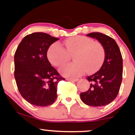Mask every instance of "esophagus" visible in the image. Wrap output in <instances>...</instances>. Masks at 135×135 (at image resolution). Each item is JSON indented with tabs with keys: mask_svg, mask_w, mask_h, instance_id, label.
<instances>
[{
	"mask_svg": "<svg viewBox=\"0 0 135 135\" xmlns=\"http://www.w3.org/2000/svg\"><path fill=\"white\" fill-rule=\"evenodd\" d=\"M66 80H69V81H72V82H76L78 80V79H71V78H67Z\"/></svg>",
	"mask_w": 135,
	"mask_h": 135,
	"instance_id": "esophagus-1",
	"label": "esophagus"
}]
</instances>
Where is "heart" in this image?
Returning a JSON list of instances; mask_svg holds the SVG:
<instances>
[{
  "label": "heart",
  "mask_w": 135,
  "mask_h": 135,
  "mask_svg": "<svg viewBox=\"0 0 135 135\" xmlns=\"http://www.w3.org/2000/svg\"><path fill=\"white\" fill-rule=\"evenodd\" d=\"M65 49L55 43L48 49L47 56L52 65L60 67L73 56V63L65 65L60 69L63 76L70 78L79 77L85 71L94 74L100 69L105 59V48L101 43L83 35L68 38L64 41Z\"/></svg>",
  "instance_id": "b5f03b06"
}]
</instances>
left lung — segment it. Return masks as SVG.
<instances>
[{
  "label": "left lung",
  "instance_id": "left-lung-1",
  "mask_svg": "<svg viewBox=\"0 0 135 135\" xmlns=\"http://www.w3.org/2000/svg\"><path fill=\"white\" fill-rule=\"evenodd\" d=\"M87 36L96 38L105 48V59L97 73L87 77L90 87L80 94L86 105L101 107L109 104L119 93L122 79V58L118 45L114 38L99 32H92Z\"/></svg>",
  "mask_w": 135,
  "mask_h": 135
}]
</instances>
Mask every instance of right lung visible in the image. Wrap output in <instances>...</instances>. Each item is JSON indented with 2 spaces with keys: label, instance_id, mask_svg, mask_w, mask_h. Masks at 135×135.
Wrapping results in <instances>:
<instances>
[{
  "label": "right lung",
  "instance_id": "add662e5",
  "mask_svg": "<svg viewBox=\"0 0 135 135\" xmlns=\"http://www.w3.org/2000/svg\"><path fill=\"white\" fill-rule=\"evenodd\" d=\"M60 39L43 32L23 38L15 54V77L23 98L35 106L52 105L57 98L59 81L65 80L52 67L47 52Z\"/></svg>",
  "mask_w": 135,
  "mask_h": 135
}]
</instances>
